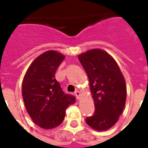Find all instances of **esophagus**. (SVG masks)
Masks as SVG:
<instances>
[{"label": "esophagus", "mask_w": 148, "mask_h": 148, "mask_svg": "<svg viewBox=\"0 0 148 148\" xmlns=\"http://www.w3.org/2000/svg\"><path fill=\"white\" fill-rule=\"evenodd\" d=\"M74 95H76V97H77V99H80V96H81V93H80V91H78V90H76V91H75V93H74Z\"/></svg>", "instance_id": "1"}]
</instances>
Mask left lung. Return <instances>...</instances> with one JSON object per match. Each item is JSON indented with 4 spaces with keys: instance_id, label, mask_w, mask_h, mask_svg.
Returning <instances> with one entry per match:
<instances>
[{
    "instance_id": "obj_1",
    "label": "left lung",
    "mask_w": 148,
    "mask_h": 148,
    "mask_svg": "<svg viewBox=\"0 0 148 148\" xmlns=\"http://www.w3.org/2000/svg\"><path fill=\"white\" fill-rule=\"evenodd\" d=\"M90 82L95 101L93 115L86 122L97 131L115 124L124 109L127 90L125 80L114 59L101 49L89 50L78 56Z\"/></svg>"
}]
</instances>
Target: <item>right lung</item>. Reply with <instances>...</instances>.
I'll return each instance as SVG.
<instances>
[{
    "instance_id": "obj_1",
    "label": "right lung",
    "mask_w": 148,
    "mask_h": 148,
    "mask_svg": "<svg viewBox=\"0 0 148 148\" xmlns=\"http://www.w3.org/2000/svg\"><path fill=\"white\" fill-rule=\"evenodd\" d=\"M65 56L48 51L34 60L22 83V95L32 120L41 128L51 129L61 124L66 109L76 102L75 96L65 94L55 73Z\"/></svg>"
}]
</instances>
